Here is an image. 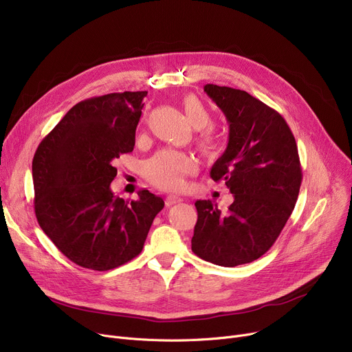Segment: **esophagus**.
<instances>
[{
    "mask_svg": "<svg viewBox=\"0 0 352 352\" xmlns=\"http://www.w3.org/2000/svg\"><path fill=\"white\" fill-rule=\"evenodd\" d=\"M180 201H183V199H180V197H177V196H168V197L165 199V204H166L168 207H170V206H173V204H176V203H180Z\"/></svg>",
    "mask_w": 352,
    "mask_h": 352,
    "instance_id": "obj_1",
    "label": "esophagus"
}]
</instances>
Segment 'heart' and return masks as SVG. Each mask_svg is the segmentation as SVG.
<instances>
[{"label":"heart","instance_id":"1","mask_svg":"<svg viewBox=\"0 0 352 352\" xmlns=\"http://www.w3.org/2000/svg\"><path fill=\"white\" fill-rule=\"evenodd\" d=\"M186 117L195 128L203 129L211 124V114L208 108L195 96H188L183 100ZM201 148L207 153L220 151L221 141L211 132L204 133L200 140ZM195 169L193 159L173 149H162L148 159L144 165L145 177L164 190H176L184 182V175Z\"/></svg>","mask_w":352,"mask_h":352}]
</instances>
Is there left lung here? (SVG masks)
<instances>
[{
	"label": "left lung",
	"mask_w": 352,
	"mask_h": 352,
	"mask_svg": "<svg viewBox=\"0 0 352 352\" xmlns=\"http://www.w3.org/2000/svg\"><path fill=\"white\" fill-rule=\"evenodd\" d=\"M228 125L227 149L210 176L224 180L234 201L221 212L211 200H199L192 251L220 266L261 258L283 230L294 208L302 168L293 133L283 117L247 91L206 85Z\"/></svg>",
	"instance_id": "left-lung-1"
}]
</instances>
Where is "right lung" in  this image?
<instances>
[{
	"label": "right lung",
	"instance_id": "add662e5",
	"mask_svg": "<svg viewBox=\"0 0 352 352\" xmlns=\"http://www.w3.org/2000/svg\"><path fill=\"white\" fill-rule=\"evenodd\" d=\"M148 91L77 102L39 144L32 160L35 214L72 262L110 270L141 254L165 201L149 190L131 203L111 192L116 160L133 151Z\"/></svg>",
	"mask_w": 352,
	"mask_h": 352
}]
</instances>
